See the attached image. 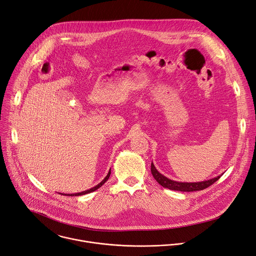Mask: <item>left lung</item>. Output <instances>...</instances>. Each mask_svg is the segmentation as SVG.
Segmentation results:
<instances>
[{
  "instance_id": "1",
  "label": "left lung",
  "mask_w": 256,
  "mask_h": 256,
  "mask_svg": "<svg viewBox=\"0 0 256 256\" xmlns=\"http://www.w3.org/2000/svg\"><path fill=\"white\" fill-rule=\"evenodd\" d=\"M152 174L154 176V178L156 180V182L162 185L164 188L171 189V190H176V191H183V192H191V191H200V190H204L208 187H210L212 184H214V182H216L220 176H216L212 179L210 180H206L202 182H178V181H174L166 178V176H164L162 174H160L158 170L156 168L154 164L152 162Z\"/></svg>"
}]
</instances>
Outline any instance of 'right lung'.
I'll return each mask as SVG.
<instances>
[{
	"label": "right lung",
	"instance_id": "right-lung-1",
	"mask_svg": "<svg viewBox=\"0 0 256 256\" xmlns=\"http://www.w3.org/2000/svg\"><path fill=\"white\" fill-rule=\"evenodd\" d=\"M110 170L108 171V175L106 176V178L100 183V184H98L96 186H94V187H92V188H90V189H88V190H85V191H82V192H78V193H72V194H64V195H66V196H79V195H84V194H88V193H90V192H94V191H96V189H98L100 187H102L106 181H108V179L110 178Z\"/></svg>",
	"mask_w": 256,
	"mask_h": 256
}]
</instances>
